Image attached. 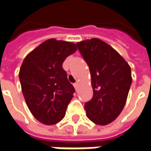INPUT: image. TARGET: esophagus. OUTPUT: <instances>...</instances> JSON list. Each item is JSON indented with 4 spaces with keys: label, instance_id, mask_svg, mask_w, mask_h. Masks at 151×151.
Returning a JSON list of instances; mask_svg holds the SVG:
<instances>
[{
    "label": "esophagus",
    "instance_id": "34e87169",
    "mask_svg": "<svg viewBox=\"0 0 151 151\" xmlns=\"http://www.w3.org/2000/svg\"><path fill=\"white\" fill-rule=\"evenodd\" d=\"M73 86H74V88H75L76 91H77V90H78V83H74V84H73Z\"/></svg>",
    "mask_w": 151,
    "mask_h": 151
}]
</instances>
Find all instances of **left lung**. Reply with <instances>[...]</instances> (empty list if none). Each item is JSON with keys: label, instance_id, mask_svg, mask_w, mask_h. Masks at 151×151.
<instances>
[{"label": "left lung", "instance_id": "left-lung-1", "mask_svg": "<svg viewBox=\"0 0 151 151\" xmlns=\"http://www.w3.org/2000/svg\"><path fill=\"white\" fill-rule=\"evenodd\" d=\"M87 63L93 98L85 104L92 122L106 125L117 118L126 103L132 83L131 68L109 44L93 38L76 43Z\"/></svg>", "mask_w": 151, "mask_h": 151}]
</instances>
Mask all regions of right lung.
<instances>
[{
    "label": "right lung",
    "mask_w": 151,
    "mask_h": 151,
    "mask_svg": "<svg viewBox=\"0 0 151 151\" xmlns=\"http://www.w3.org/2000/svg\"><path fill=\"white\" fill-rule=\"evenodd\" d=\"M76 51L73 43L49 39L23 60L19 71L22 91L31 114L43 124L62 120L73 97L75 90L62 65Z\"/></svg>",
    "instance_id": "right-lung-1"
}]
</instances>
